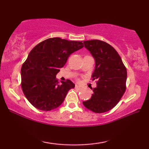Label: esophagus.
Returning <instances> with one entry per match:
<instances>
[{"mask_svg": "<svg viewBox=\"0 0 149 149\" xmlns=\"http://www.w3.org/2000/svg\"><path fill=\"white\" fill-rule=\"evenodd\" d=\"M75 89H78V90H80V89H81V87L79 86L78 85H75Z\"/></svg>", "mask_w": 149, "mask_h": 149, "instance_id": "1", "label": "esophagus"}]
</instances>
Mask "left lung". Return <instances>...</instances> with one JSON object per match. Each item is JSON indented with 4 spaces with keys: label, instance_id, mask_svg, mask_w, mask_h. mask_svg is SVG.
Segmentation results:
<instances>
[{
    "label": "left lung",
    "instance_id": "obj_1",
    "mask_svg": "<svg viewBox=\"0 0 149 149\" xmlns=\"http://www.w3.org/2000/svg\"><path fill=\"white\" fill-rule=\"evenodd\" d=\"M83 44L94 58L92 80H97V86L91 88V98L83 104L94 113H105L113 109L125 93L127 70L119 54L109 44L100 40H85Z\"/></svg>",
    "mask_w": 149,
    "mask_h": 149
}]
</instances>
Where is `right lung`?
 Masks as SVG:
<instances>
[{
  "instance_id": "add662e5",
  "label": "right lung",
  "mask_w": 149,
  "mask_h": 149,
  "mask_svg": "<svg viewBox=\"0 0 149 149\" xmlns=\"http://www.w3.org/2000/svg\"><path fill=\"white\" fill-rule=\"evenodd\" d=\"M83 47L82 42L56 37L45 40L32 49L21 69L22 90L32 106L49 111L62 104L75 85L70 80L59 83L56 74L69 56Z\"/></svg>"
}]
</instances>
